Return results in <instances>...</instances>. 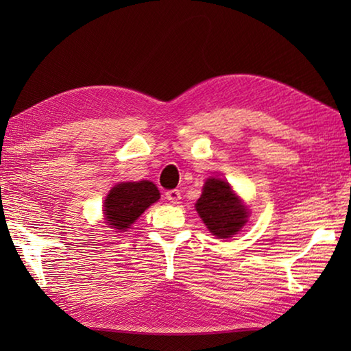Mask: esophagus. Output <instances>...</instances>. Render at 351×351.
Masks as SVG:
<instances>
[{"label": "esophagus", "instance_id": "34e87169", "mask_svg": "<svg viewBox=\"0 0 351 351\" xmlns=\"http://www.w3.org/2000/svg\"><path fill=\"white\" fill-rule=\"evenodd\" d=\"M166 199L171 204H180L181 191L180 190H169V191H166Z\"/></svg>", "mask_w": 351, "mask_h": 351}]
</instances>
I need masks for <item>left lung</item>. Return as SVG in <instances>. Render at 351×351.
<instances>
[{
  "label": "left lung",
  "instance_id": "obj_1",
  "mask_svg": "<svg viewBox=\"0 0 351 351\" xmlns=\"http://www.w3.org/2000/svg\"><path fill=\"white\" fill-rule=\"evenodd\" d=\"M196 211L208 230L217 238H230L247 223L249 210L230 185L217 178H208Z\"/></svg>",
  "mask_w": 351,
  "mask_h": 351
}]
</instances>
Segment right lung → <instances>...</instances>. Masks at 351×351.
<instances>
[{"instance_id":"1","label":"right lung","mask_w":351,"mask_h":351,"mask_svg":"<svg viewBox=\"0 0 351 351\" xmlns=\"http://www.w3.org/2000/svg\"><path fill=\"white\" fill-rule=\"evenodd\" d=\"M158 199L160 191L151 181L117 184L104 202L106 223L116 232H123Z\"/></svg>"}]
</instances>
